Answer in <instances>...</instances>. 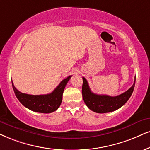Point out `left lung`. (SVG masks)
<instances>
[{
  "instance_id": "8db88e82",
  "label": "left lung",
  "mask_w": 150,
  "mask_h": 150,
  "mask_svg": "<svg viewBox=\"0 0 150 150\" xmlns=\"http://www.w3.org/2000/svg\"><path fill=\"white\" fill-rule=\"evenodd\" d=\"M83 79L82 84V97L86 105L94 112L104 113L115 111L122 107L127 102L133 93L135 86L136 77L134 78V83L132 86L127 91L119 96H112L107 95H98L91 92L89 88L88 81L84 77Z\"/></svg>"
}]
</instances>
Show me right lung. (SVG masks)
Wrapping results in <instances>:
<instances>
[{
  "label": "right lung",
  "instance_id": "add662e5",
  "mask_svg": "<svg viewBox=\"0 0 150 150\" xmlns=\"http://www.w3.org/2000/svg\"><path fill=\"white\" fill-rule=\"evenodd\" d=\"M72 76L62 80L51 93L46 95H29L23 93L15 88L12 80V87L17 99L24 107L35 112L49 113L54 112L59 107L62 101L64 90Z\"/></svg>",
  "mask_w": 150,
  "mask_h": 150
}]
</instances>
